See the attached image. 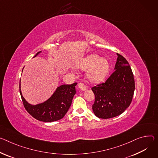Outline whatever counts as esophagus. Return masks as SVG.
Wrapping results in <instances>:
<instances>
[{
	"mask_svg": "<svg viewBox=\"0 0 158 158\" xmlns=\"http://www.w3.org/2000/svg\"><path fill=\"white\" fill-rule=\"evenodd\" d=\"M78 87L82 91H85V89H86V88H85V85L82 82H81L78 83Z\"/></svg>",
	"mask_w": 158,
	"mask_h": 158,
	"instance_id": "obj_1",
	"label": "esophagus"
}]
</instances>
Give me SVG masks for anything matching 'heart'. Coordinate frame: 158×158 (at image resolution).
I'll use <instances>...</instances> for the list:
<instances>
[{
  "mask_svg": "<svg viewBox=\"0 0 158 158\" xmlns=\"http://www.w3.org/2000/svg\"><path fill=\"white\" fill-rule=\"evenodd\" d=\"M78 67L82 70L89 68L87 77L93 82H99L103 81L110 71L108 60L105 57L99 59V56L94 53L85 56L79 64Z\"/></svg>",
  "mask_w": 158,
  "mask_h": 158,
  "instance_id": "heart-1",
  "label": "heart"
}]
</instances>
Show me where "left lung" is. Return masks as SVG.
Segmentation results:
<instances>
[{
  "label": "left lung",
  "instance_id": "obj_1",
  "mask_svg": "<svg viewBox=\"0 0 158 158\" xmlns=\"http://www.w3.org/2000/svg\"><path fill=\"white\" fill-rule=\"evenodd\" d=\"M117 55L112 74L105 82L91 88L95 96L92 108L99 118L118 116L130 106L132 100L135 81L131 67L122 55Z\"/></svg>",
  "mask_w": 158,
  "mask_h": 158
}]
</instances>
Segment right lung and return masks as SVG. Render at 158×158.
I'll use <instances>...</instances> for the list:
<instances>
[{"mask_svg":"<svg viewBox=\"0 0 158 158\" xmlns=\"http://www.w3.org/2000/svg\"><path fill=\"white\" fill-rule=\"evenodd\" d=\"M40 52H38L35 56ZM76 85L77 82L60 85L47 101L36 105H31L26 101L21 91L20 83L19 92L25 109L33 118L41 122H51L60 120L65 116L76 93Z\"/></svg>","mask_w":158,"mask_h":158,"instance_id":"obj_1","label":"right lung"}]
</instances>
